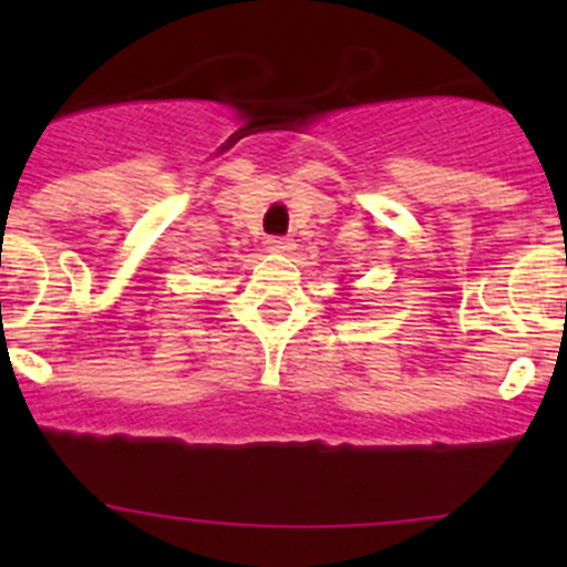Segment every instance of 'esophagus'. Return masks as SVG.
<instances>
[{
    "label": "esophagus",
    "mask_w": 567,
    "mask_h": 567,
    "mask_svg": "<svg viewBox=\"0 0 567 567\" xmlns=\"http://www.w3.org/2000/svg\"><path fill=\"white\" fill-rule=\"evenodd\" d=\"M266 247L271 249V251H282V255H285V251H290V249H293L296 244H293V238H285V236H271V238H268V241H266Z\"/></svg>",
    "instance_id": "esophagus-1"
}]
</instances>
